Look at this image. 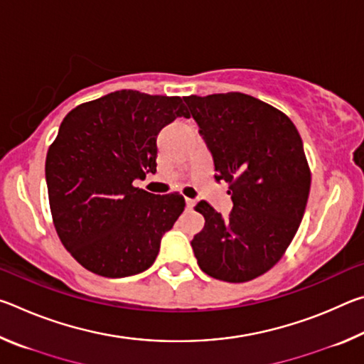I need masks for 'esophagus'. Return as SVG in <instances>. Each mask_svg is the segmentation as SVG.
Instances as JSON below:
<instances>
[{"mask_svg": "<svg viewBox=\"0 0 364 364\" xmlns=\"http://www.w3.org/2000/svg\"><path fill=\"white\" fill-rule=\"evenodd\" d=\"M194 204H196L194 199H189V197H186V207H188V208H193Z\"/></svg>", "mask_w": 364, "mask_h": 364, "instance_id": "34e87169", "label": "esophagus"}]
</instances>
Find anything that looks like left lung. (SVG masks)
Returning a JSON list of instances; mask_svg holds the SVG:
<instances>
[{"instance_id":"8db88e82","label":"left lung","mask_w":364,"mask_h":364,"mask_svg":"<svg viewBox=\"0 0 364 364\" xmlns=\"http://www.w3.org/2000/svg\"><path fill=\"white\" fill-rule=\"evenodd\" d=\"M215 165L230 183L228 218L200 200L204 230L193 250L215 279L245 282L278 263L297 232L310 194L304 143L287 115L242 93L184 97Z\"/></svg>"}]
</instances>
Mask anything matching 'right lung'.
<instances>
[{
	"label": "right lung",
	"instance_id": "add662e5",
	"mask_svg": "<svg viewBox=\"0 0 364 364\" xmlns=\"http://www.w3.org/2000/svg\"><path fill=\"white\" fill-rule=\"evenodd\" d=\"M181 97L114 91L65 115L46 156V186L64 247L91 273L127 278L156 262L160 241L184 210L178 193L133 181L157 170V134L188 117Z\"/></svg>",
	"mask_w": 364,
	"mask_h": 364
}]
</instances>
